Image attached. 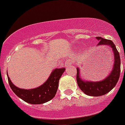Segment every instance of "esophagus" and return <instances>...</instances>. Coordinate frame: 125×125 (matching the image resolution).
<instances>
[{
  "instance_id": "34e87169",
  "label": "esophagus",
  "mask_w": 125,
  "mask_h": 125,
  "mask_svg": "<svg viewBox=\"0 0 125 125\" xmlns=\"http://www.w3.org/2000/svg\"><path fill=\"white\" fill-rule=\"evenodd\" d=\"M69 64H71V62H70L69 60H67V62H65V65L66 67H67L68 65Z\"/></svg>"
}]
</instances>
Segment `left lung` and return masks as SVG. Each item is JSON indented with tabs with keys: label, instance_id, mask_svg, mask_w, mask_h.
<instances>
[{
	"label": "left lung",
	"instance_id": "left-lung-1",
	"mask_svg": "<svg viewBox=\"0 0 125 125\" xmlns=\"http://www.w3.org/2000/svg\"><path fill=\"white\" fill-rule=\"evenodd\" d=\"M99 40L98 45H109L112 48L114 54V64L110 74L106 78L101 82H85L80 78V71L77 68L76 80L80 89L88 96H100L105 95L110 92L115 87L118 82L121 72V60L119 53L115 47V45L110 40L105 39L98 36Z\"/></svg>",
	"mask_w": 125,
	"mask_h": 125
}]
</instances>
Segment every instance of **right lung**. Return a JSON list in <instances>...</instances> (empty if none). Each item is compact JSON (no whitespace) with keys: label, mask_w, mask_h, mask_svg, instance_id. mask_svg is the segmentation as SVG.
I'll use <instances>...</instances> for the list:
<instances>
[{"label":"right lung","mask_w":125,"mask_h":125,"mask_svg":"<svg viewBox=\"0 0 125 125\" xmlns=\"http://www.w3.org/2000/svg\"><path fill=\"white\" fill-rule=\"evenodd\" d=\"M65 70L64 67L54 69L42 85L33 89H19L12 83L8 76V80L12 91L20 99L31 104H42L50 101L55 96L59 80Z\"/></svg>","instance_id":"right-lung-1"}]
</instances>
